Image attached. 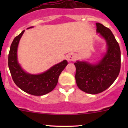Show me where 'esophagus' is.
<instances>
[{"instance_id":"esophagus-1","label":"esophagus","mask_w":128,"mask_h":128,"mask_svg":"<svg viewBox=\"0 0 128 128\" xmlns=\"http://www.w3.org/2000/svg\"><path fill=\"white\" fill-rule=\"evenodd\" d=\"M67 59L68 61H74L76 59V55L74 53H69L67 56Z\"/></svg>"}]
</instances>
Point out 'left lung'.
<instances>
[{
  "instance_id": "1",
  "label": "left lung",
  "mask_w": 128,
  "mask_h": 128,
  "mask_svg": "<svg viewBox=\"0 0 128 128\" xmlns=\"http://www.w3.org/2000/svg\"><path fill=\"white\" fill-rule=\"evenodd\" d=\"M96 32L106 41L107 51L96 64L84 61L74 63L77 87L90 94H97L106 90L114 82L121 68V51L112 31L100 23H96Z\"/></svg>"
}]
</instances>
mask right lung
<instances>
[{
    "label": "right lung",
    "instance_id": "add662e5",
    "mask_svg": "<svg viewBox=\"0 0 128 128\" xmlns=\"http://www.w3.org/2000/svg\"><path fill=\"white\" fill-rule=\"evenodd\" d=\"M24 32L22 31L14 38L10 46L8 58L10 74L15 84L24 92L35 96L44 95L56 87L59 76L68 65V61L64 60L40 74H30L24 72L18 62L16 54L19 41Z\"/></svg>",
    "mask_w": 128,
    "mask_h": 128
}]
</instances>
